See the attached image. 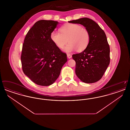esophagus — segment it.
I'll list each match as a JSON object with an SVG mask.
<instances>
[{
    "label": "esophagus",
    "mask_w": 130,
    "mask_h": 130,
    "mask_svg": "<svg viewBox=\"0 0 130 130\" xmlns=\"http://www.w3.org/2000/svg\"><path fill=\"white\" fill-rule=\"evenodd\" d=\"M67 57H68V58H72V56L71 55H70V54H67Z\"/></svg>",
    "instance_id": "1"
}]
</instances>
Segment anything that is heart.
<instances>
[{"label":"heart","instance_id":"1","mask_svg":"<svg viewBox=\"0 0 130 130\" xmlns=\"http://www.w3.org/2000/svg\"><path fill=\"white\" fill-rule=\"evenodd\" d=\"M60 32L53 31L51 34V39L56 46L70 53L76 50L82 51L86 48L90 41V34L86 29L76 24H67L59 29Z\"/></svg>","mask_w":130,"mask_h":130}]
</instances>
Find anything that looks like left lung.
<instances>
[{
    "label": "left lung",
    "instance_id": "8db88e82",
    "mask_svg": "<svg viewBox=\"0 0 130 130\" xmlns=\"http://www.w3.org/2000/svg\"><path fill=\"white\" fill-rule=\"evenodd\" d=\"M68 22L83 25L89 32L90 37L86 48L72 56L76 63V75L84 83L96 82L102 78L110 61V47L105 32L98 24L89 18Z\"/></svg>",
    "mask_w": 130,
    "mask_h": 130
}]
</instances>
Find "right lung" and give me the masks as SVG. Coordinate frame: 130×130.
Instances as JSON below:
<instances>
[{"label": "right lung", "mask_w": 130, "mask_h": 130, "mask_svg": "<svg viewBox=\"0 0 130 130\" xmlns=\"http://www.w3.org/2000/svg\"><path fill=\"white\" fill-rule=\"evenodd\" d=\"M58 22L41 20L36 22L27 32L22 46L21 60L24 74L40 86L53 84L67 61L62 52L51 39Z\"/></svg>", "instance_id": "add662e5"}]
</instances>
